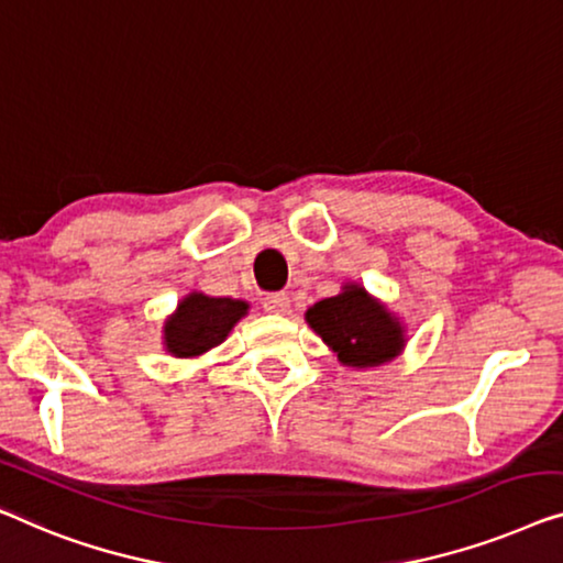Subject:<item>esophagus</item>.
<instances>
[{
  "label": "esophagus",
  "mask_w": 563,
  "mask_h": 563,
  "mask_svg": "<svg viewBox=\"0 0 563 563\" xmlns=\"http://www.w3.org/2000/svg\"><path fill=\"white\" fill-rule=\"evenodd\" d=\"M263 308L273 316H283L290 311V298L285 292H271V296L263 298Z\"/></svg>",
  "instance_id": "obj_1"
}]
</instances>
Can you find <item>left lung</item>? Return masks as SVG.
Instances as JSON below:
<instances>
[{"instance_id": "1", "label": "left lung", "mask_w": 563, "mask_h": 563, "mask_svg": "<svg viewBox=\"0 0 563 563\" xmlns=\"http://www.w3.org/2000/svg\"><path fill=\"white\" fill-rule=\"evenodd\" d=\"M306 323L344 367L354 369L393 362L408 344L400 316L352 280L342 285V292L308 308Z\"/></svg>"}]
</instances>
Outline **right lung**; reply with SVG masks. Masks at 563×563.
<instances>
[{
  "instance_id": "obj_1",
  "label": "right lung",
  "mask_w": 563,
  "mask_h": 563,
  "mask_svg": "<svg viewBox=\"0 0 563 563\" xmlns=\"http://www.w3.org/2000/svg\"><path fill=\"white\" fill-rule=\"evenodd\" d=\"M247 313V300L206 296L201 290H191L178 300L176 311L163 321V350L178 360L201 357L224 342L229 331Z\"/></svg>"
}]
</instances>
